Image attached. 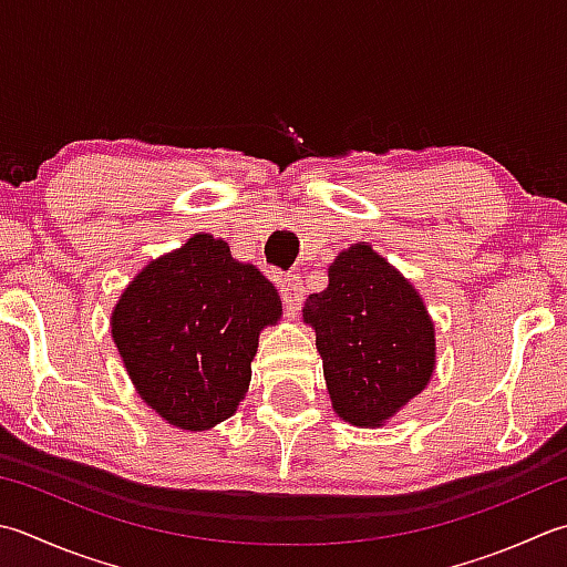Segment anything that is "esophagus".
I'll list each match as a JSON object with an SVG mask.
<instances>
[{
	"instance_id": "34e87169",
	"label": "esophagus",
	"mask_w": 567,
	"mask_h": 567,
	"mask_svg": "<svg viewBox=\"0 0 567 567\" xmlns=\"http://www.w3.org/2000/svg\"><path fill=\"white\" fill-rule=\"evenodd\" d=\"M305 282L299 280L297 275H290L285 277L282 285H280V297H282V305L290 315H297L299 309H302V302H305Z\"/></svg>"
}]
</instances>
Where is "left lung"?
<instances>
[{
    "label": "left lung",
    "mask_w": 567,
    "mask_h": 567,
    "mask_svg": "<svg viewBox=\"0 0 567 567\" xmlns=\"http://www.w3.org/2000/svg\"><path fill=\"white\" fill-rule=\"evenodd\" d=\"M324 381L339 417L375 427L427 385L435 327L413 285L371 246H351L329 268V287L309 295Z\"/></svg>",
    "instance_id": "1"
}]
</instances>
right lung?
<instances>
[{"mask_svg": "<svg viewBox=\"0 0 567 567\" xmlns=\"http://www.w3.org/2000/svg\"><path fill=\"white\" fill-rule=\"evenodd\" d=\"M280 315L275 287L198 233L122 292L113 339L144 403L169 425L208 430L236 413L260 329Z\"/></svg>", "mask_w": 567, "mask_h": 567, "instance_id": "obj_1", "label": "right lung"}]
</instances>
